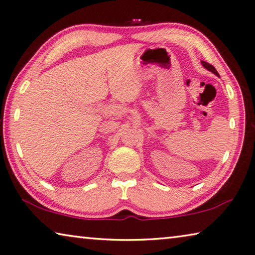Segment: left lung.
<instances>
[{"instance_id":"left-lung-1","label":"left lung","mask_w":255,"mask_h":255,"mask_svg":"<svg viewBox=\"0 0 255 255\" xmlns=\"http://www.w3.org/2000/svg\"><path fill=\"white\" fill-rule=\"evenodd\" d=\"M202 65L204 66V68H206L207 70H210V72H212L213 74H215V75L219 76V73L217 72V69H215L212 65L207 64V62H205V61H202Z\"/></svg>"}]
</instances>
